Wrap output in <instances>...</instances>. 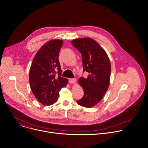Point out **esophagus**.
<instances>
[{
  "instance_id": "obj_1",
  "label": "esophagus",
  "mask_w": 148,
  "mask_h": 148,
  "mask_svg": "<svg viewBox=\"0 0 148 148\" xmlns=\"http://www.w3.org/2000/svg\"><path fill=\"white\" fill-rule=\"evenodd\" d=\"M75 81H76V79L75 78H70L69 79V83H73V84H74L75 82Z\"/></svg>"
}]
</instances>
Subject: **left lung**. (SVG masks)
Wrapping results in <instances>:
<instances>
[{
  "instance_id": "1",
  "label": "left lung",
  "mask_w": 148,
  "mask_h": 148,
  "mask_svg": "<svg viewBox=\"0 0 148 148\" xmlns=\"http://www.w3.org/2000/svg\"><path fill=\"white\" fill-rule=\"evenodd\" d=\"M71 43L81 54L83 73H88L87 77H81L78 79L84 95L77 102L82 107L91 108L101 100L108 88L110 61L106 52L92 38H77Z\"/></svg>"
}]
</instances>
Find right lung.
<instances>
[{
  "label": "right lung",
  "instance_id": "obj_1",
  "mask_svg": "<svg viewBox=\"0 0 148 148\" xmlns=\"http://www.w3.org/2000/svg\"><path fill=\"white\" fill-rule=\"evenodd\" d=\"M62 45V41L60 40L48 41L35 55L30 69L32 91L36 99L45 105L54 103L59 97V91L68 83L67 78L61 77L58 54Z\"/></svg>",
  "mask_w": 148,
  "mask_h": 148
}]
</instances>
